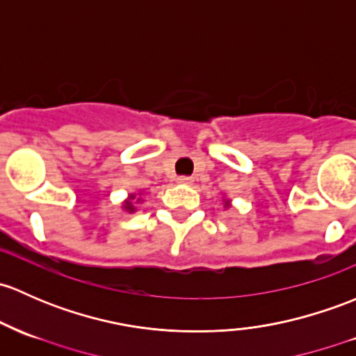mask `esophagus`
I'll return each instance as SVG.
<instances>
[{"mask_svg": "<svg viewBox=\"0 0 356 356\" xmlns=\"http://www.w3.org/2000/svg\"><path fill=\"white\" fill-rule=\"evenodd\" d=\"M179 184H184V186H191L194 182L193 177H188V175H182V177L177 179Z\"/></svg>", "mask_w": 356, "mask_h": 356, "instance_id": "34e87169", "label": "esophagus"}]
</instances>
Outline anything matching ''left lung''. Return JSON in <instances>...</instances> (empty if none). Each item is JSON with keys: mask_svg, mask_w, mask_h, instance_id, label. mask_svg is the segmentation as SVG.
<instances>
[{"mask_svg": "<svg viewBox=\"0 0 356 356\" xmlns=\"http://www.w3.org/2000/svg\"><path fill=\"white\" fill-rule=\"evenodd\" d=\"M225 208H230V201H225Z\"/></svg>", "mask_w": 356, "mask_h": 356, "instance_id": "obj_1", "label": "left lung"}]
</instances>
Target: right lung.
I'll return each instance as SVG.
<instances>
[{
  "instance_id": "right-lung-1",
  "label": "right lung",
  "mask_w": 356,
  "mask_h": 356,
  "mask_svg": "<svg viewBox=\"0 0 356 356\" xmlns=\"http://www.w3.org/2000/svg\"><path fill=\"white\" fill-rule=\"evenodd\" d=\"M134 199H136V194H129L128 200H126L124 204H122V209H126V211H129V213L136 211V208H134V203H140L141 197H138L136 202L134 201Z\"/></svg>"
}]
</instances>
